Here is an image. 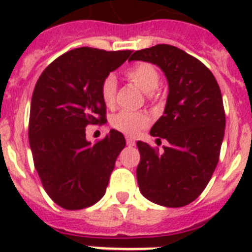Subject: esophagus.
<instances>
[{
  "label": "esophagus",
  "instance_id": "34e87169",
  "mask_svg": "<svg viewBox=\"0 0 252 252\" xmlns=\"http://www.w3.org/2000/svg\"><path fill=\"white\" fill-rule=\"evenodd\" d=\"M126 145H128V146H134V145H136V141H134V138L126 137Z\"/></svg>",
  "mask_w": 252,
  "mask_h": 252
}]
</instances>
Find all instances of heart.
Instances as JSON below:
<instances>
[{
	"mask_svg": "<svg viewBox=\"0 0 252 252\" xmlns=\"http://www.w3.org/2000/svg\"><path fill=\"white\" fill-rule=\"evenodd\" d=\"M126 77L148 95L153 94L161 82V76L157 69L146 63H141L128 69ZM100 95L107 107L114 106L116 98V78L114 74H108L103 80ZM111 124L123 133L134 136L138 130H141L149 124V118L148 115L140 111H120L111 118Z\"/></svg>",
	"mask_w": 252,
	"mask_h": 252,
	"instance_id": "heart-1",
	"label": "heart"
}]
</instances>
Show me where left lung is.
<instances>
[{"label": "left lung", "mask_w": 252, "mask_h": 252, "mask_svg": "<svg viewBox=\"0 0 252 252\" xmlns=\"http://www.w3.org/2000/svg\"><path fill=\"white\" fill-rule=\"evenodd\" d=\"M152 63L165 73L168 95L165 111L150 134L166 138L158 153L137 141L138 188L146 199L163 207L192 203L209 183L219 163L225 134L222 95L205 65L174 45L158 44L136 51L129 61Z\"/></svg>", "instance_id": "obj_1"}]
</instances>
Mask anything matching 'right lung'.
<instances>
[{
	"label": "right lung",
	"instance_id": "obj_1",
	"mask_svg": "<svg viewBox=\"0 0 252 252\" xmlns=\"http://www.w3.org/2000/svg\"><path fill=\"white\" fill-rule=\"evenodd\" d=\"M130 53L72 49L51 63L35 85L29 123L33 165L45 192L64 209L91 207L106 193L126 138L111 129L91 144L86 126L104 123L102 82Z\"/></svg>",
	"mask_w": 252,
	"mask_h": 252
}]
</instances>
